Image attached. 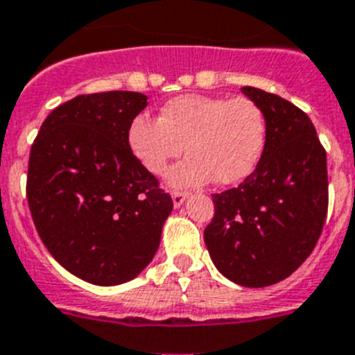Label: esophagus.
Masks as SVG:
<instances>
[{"label":"esophagus","instance_id":"esophagus-1","mask_svg":"<svg viewBox=\"0 0 355 355\" xmlns=\"http://www.w3.org/2000/svg\"><path fill=\"white\" fill-rule=\"evenodd\" d=\"M189 196V193L187 191H173L171 193V198H173V205L175 207H180V205L186 202V198Z\"/></svg>","mask_w":355,"mask_h":355}]
</instances>
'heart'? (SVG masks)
<instances>
[{
    "label": "heart",
    "mask_w": 355,
    "mask_h": 355,
    "mask_svg": "<svg viewBox=\"0 0 355 355\" xmlns=\"http://www.w3.org/2000/svg\"><path fill=\"white\" fill-rule=\"evenodd\" d=\"M128 148L148 173L160 177L186 148V160L169 171L173 187L209 182L233 186L256 169L267 141L261 108L247 97L180 95L159 119L139 115L128 128Z\"/></svg>",
    "instance_id": "heart-1"
}]
</instances>
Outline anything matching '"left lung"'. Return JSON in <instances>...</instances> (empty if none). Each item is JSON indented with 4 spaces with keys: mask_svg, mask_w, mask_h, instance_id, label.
<instances>
[{
    "mask_svg": "<svg viewBox=\"0 0 355 355\" xmlns=\"http://www.w3.org/2000/svg\"><path fill=\"white\" fill-rule=\"evenodd\" d=\"M242 92L263 112L267 141L254 171L213 195L204 242L225 278L267 287L291 276L318 243L329 207L327 153L305 112L260 88Z\"/></svg>",
    "mask_w": 355,
    "mask_h": 355,
    "instance_id": "left-lung-1",
    "label": "left lung"
}]
</instances>
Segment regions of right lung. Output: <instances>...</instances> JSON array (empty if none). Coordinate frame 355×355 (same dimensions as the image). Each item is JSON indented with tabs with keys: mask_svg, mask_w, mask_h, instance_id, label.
I'll use <instances>...</instances> for the list:
<instances>
[{
	"mask_svg": "<svg viewBox=\"0 0 355 355\" xmlns=\"http://www.w3.org/2000/svg\"><path fill=\"white\" fill-rule=\"evenodd\" d=\"M148 106L139 92L77 95L41 124L26 198L44 247L88 284L121 285L159 249L173 200L128 148L130 122Z\"/></svg>",
	"mask_w": 355,
	"mask_h": 355,
	"instance_id": "obj_1",
	"label": "right lung"
}]
</instances>
